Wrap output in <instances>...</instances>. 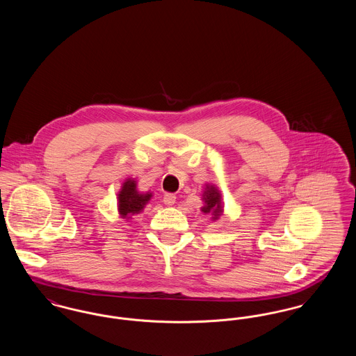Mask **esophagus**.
Wrapping results in <instances>:
<instances>
[{
	"label": "esophagus",
	"mask_w": 356,
	"mask_h": 356,
	"mask_svg": "<svg viewBox=\"0 0 356 356\" xmlns=\"http://www.w3.org/2000/svg\"><path fill=\"white\" fill-rule=\"evenodd\" d=\"M163 202H164L165 205H173V204L176 203V196L173 193H165Z\"/></svg>",
	"instance_id": "obj_1"
}]
</instances>
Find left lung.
Instances as JSON below:
<instances>
[{
	"mask_svg": "<svg viewBox=\"0 0 356 356\" xmlns=\"http://www.w3.org/2000/svg\"><path fill=\"white\" fill-rule=\"evenodd\" d=\"M204 207H202V212L205 215H212L213 220H218L222 213V203H221V195L219 189L215 186L207 184L203 192Z\"/></svg>",
	"mask_w": 356,
	"mask_h": 356,
	"instance_id": "1",
	"label": "left lung"
}]
</instances>
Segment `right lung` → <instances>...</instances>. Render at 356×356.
<instances>
[{
	"instance_id": "add662e5",
	"label": "right lung",
	"mask_w": 356,
	"mask_h": 356,
	"mask_svg": "<svg viewBox=\"0 0 356 356\" xmlns=\"http://www.w3.org/2000/svg\"><path fill=\"white\" fill-rule=\"evenodd\" d=\"M152 197L151 192L141 193L137 191L134 179H127L119 192V213L122 219H131L136 213H140Z\"/></svg>"
}]
</instances>
